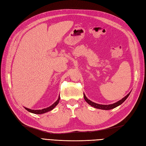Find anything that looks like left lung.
Masks as SVG:
<instances>
[{"label":"left lung","mask_w":146,"mask_h":146,"mask_svg":"<svg viewBox=\"0 0 146 146\" xmlns=\"http://www.w3.org/2000/svg\"><path fill=\"white\" fill-rule=\"evenodd\" d=\"M130 93H129L127 96L122 98V99L120 100V101H117V102H115V103H113L112 104H109V105H103V104H99L95 103V102H94L92 101H90V100H88V98L86 97L85 94H84V99L86 101V102H87L88 104H89L90 106H92V107H94V108H96V109H100L102 110H110V109L115 108L117 107V106H119L123 103V102L127 99V98L129 96Z\"/></svg>","instance_id":"1"}]
</instances>
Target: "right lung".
Here are the masks:
<instances>
[{"label": "right lung", "instance_id": "1", "mask_svg": "<svg viewBox=\"0 0 146 146\" xmlns=\"http://www.w3.org/2000/svg\"><path fill=\"white\" fill-rule=\"evenodd\" d=\"M60 96H59L58 100L56 102H55L54 103H53L52 106H50V107H48V108H46L40 109V110H32V109H28V108H25V109L27 110V111H29V112H31V113H35V114L44 113H46L47 112H49L50 111H52V110H53L57 106V104L59 103V101H60Z\"/></svg>", "mask_w": 146, "mask_h": 146}]
</instances>
